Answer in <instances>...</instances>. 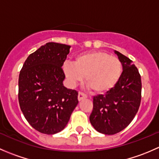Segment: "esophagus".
<instances>
[{
  "mask_svg": "<svg viewBox=\"0 0 159 159\" xmlns=\"http://www.w3.org/2000/svg\"><path fill=\"white\" fill-rule=\"evenodd\" d=\"M86 98H87V95H86L85 94H84V93L81 92V91H79V92H78V100L79 101L83 100V99H85Z\"/></svg>",
  "mask_w": 159,
  "mask_h": 159,
  "instance_id": "esophagus-1",
  "label": "esophagus"
}]
</instances>
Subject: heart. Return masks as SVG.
Here are the masks:
<instances>
[{
  "instance_id": "heart-1",
  "label": "heart",
  "mask_w": 159,
  "mask_h": 159,
  "mask_svg": "<svg viewBox=\"0 0 159 159\" xmlns=\"http://www.w3.org/2000/svg\"><path fill=\"white\" fill-rule=\"evenodd\" d=\"M122 63L115 55L105 51H93L78 56L74 64L64 65V71L70 84L82 81L95 94H103L113 89L122 74Z\"/></svg>"
}]
</instances>
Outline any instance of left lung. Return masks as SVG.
<instances>
[{
  "label": "left lung",
  "instance_id": "left-lung-1",
  "mask_svg": "<svg viewBox=\"0 0 159 159\" xmlns=\"http://www.w3.org/2000/svg\"><path fill=\"white\" fill-rule=\"evenodd\" d=\"M123 71L116 85L105 94L93 98L91 124L98 132L114 134L125 129L139 111L142 99V80L137 67L129 57L115 51Z\"/></svg>",
  "mask_w": 159,
  "mask_h": 159
}]
</instances>
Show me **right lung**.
<instances>
[{
	"instance_id": "right-lung-1",
	"label": "right lung",
	"mask_w": 159,
	"mask_h": 159,
	"mask_svg": "<svg viewBox=\"0 0 159 159\" xmlns=\"http://www.w3.org/2000/svg\"><path fill=\"white\" fill-rule=\"evenodd\" d=\"M70 46L48 42L30 54L18 79V101L28 123L53 134L65 129L78 103V92L63 85L62 65Z\"/></svg>"
}]
</instances>
